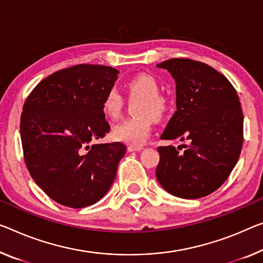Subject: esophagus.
<instances>
[{"mask_svg":"<svg viewBox=\"0 0 263 263\" xmlns=\"http://www.w3.org/2000/svg\"><path fill=\"white\" fill-rule=\"evenodd\" d=\"M142 147H134V145H129L128 147V152H140L142 151Z\"/></svg>","mask_w":263,"mask_h":263,"instance_id":"1","label":"esophagus"}]
</instances>
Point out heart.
Here are the masks:
<instances>
[{
  "instance_id": "b5f03b06",
  "label": "heart",
  "mask_w": 263,
  "mask_h": 263,
  "mask_svg": "<svg viewBox=\"0 0 263 263\" xmlns=\"http://www.w3.org/2000/svg\"><path fill=\"white\" fill-rule=\"evenodd\" d=\"M126 88L130 98L142 99L137 108V115L140 116L121 121L112 128L111 134L120 142L141 147L151 135L154 118H160L164 112L165 101L160 95V83L149 74L134 76L126 83ZM123 103L120 92L111 89L103 98L101 110L107 119L115 120L122 111Z\"/></svg>"
}]
</instances>
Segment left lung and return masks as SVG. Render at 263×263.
Returning <instances> with one entry per match:
<instances>
[{"label":"left lung","mask_w":263,"mask_h":263,"mask_svg":"<svg viewBox=\"0 0 263 263\" xmlns=\"http://www.w3.org/2000/svg\"><path fill=\"white\" fill-rule=\"evenodd\" d=\"M156 67L171 72L176 84V111L161 139L189 141L183 153L173 145L157 148L156 179L181 199L207 196L228 179L239 160L243 143L239 96L226 76L205 63L171 59Z\"/></svg>","instance_id":"8db88e82"}]
</instances>
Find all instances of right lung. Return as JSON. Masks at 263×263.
Listing matches in <instances>:
<instances>
[{
	"instance_id": "1",
	"label": "right lung",
	"mask_w": 263,
	"mask_h": 263,
	"mask_svg": "<svg viewBox=\"0 0 263 263\" xmlns=\"http://www.w3.org/2000/svg\"><path fill=\"white\" fill-rule=\"evenodd\" d=\"M118 74L111 67L78 64L42 80L24 103V161L36 184L60 204L88 207L114 182L126 145L92 142L110 129L101 106Z\"/></svg>"
}]
</instances>
